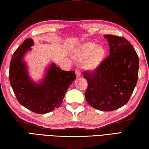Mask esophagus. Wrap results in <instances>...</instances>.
<instances>
[{"label":"esophagus","mask_w":149,"mask_h":149,"mask_svg":"<svg viewBox=\"0 0 149 149\" xmlns=\"http://www.w3.org/2000/svg\"><path fill=\"white\" fill-rule=\"evenodd\" d=\"M75 74H76L77 77H80L81 75V72L80 70L78 69V68H77L76 70H75Z\"/></svg>","instance_id":"obj_1"}]
</instances>
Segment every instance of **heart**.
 <instances>
[{
  "label": "heart",
  "mask_w": 149,
  "mask_h": 149,
  "mask_svg": "<svg viewBox=\"0 0 149 149\" xmlns=\"http://www.w3.org/2000/svg\"><path fill=\"white\" fill-rule=\"evenodd\" d=\"M74 55L79 61H84L87 69L93 70L97 68L104 61L106 50L104 47L94 42H87L81 45L75 50Z\"/></svg>",
  "instance_id": "heart-1"
}]
</instances>
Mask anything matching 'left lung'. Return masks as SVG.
<instances>
[{"mask_svg":"<svg viewBox=\"0 0 149 149\" xmlns=\"http://www.w3.org/2000/svg\"><path fill=\"white\" fill-rule=\"evenodd\" d=\"M109 56L93 72L84 71L88 82L87 102L97 109L112 111L128 102L136 85L139 59L136 52L123 37L106 34Z\"/></svg>","mask_w":149,"mask_h":149,"instance_id":"1","label":"left lung"}]
</instances>
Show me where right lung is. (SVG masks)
<instances>
[{
	"label": "right lung",
	"instance_id": "add662e5",
	"mask_svg": "<svg viewBox=\"0 0 149 149\" xmlns=\"http://www.w3.org/2000/svg\"><path fill=\"white\" fill-rule=\"evenodd\" d=\"M33 44L32 40L26 39L13 53L9 66V81L21 105L34 113L45 114L60 106L76 76L74 71L61 70L53 63L42 83H33L28 77L25 63L22 62L24 54Z\"/></svg>",
	"mask_w": 149,
	"mask_h": 149
}]
</instances>
